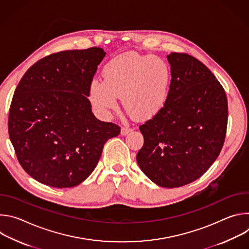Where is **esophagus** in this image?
<instances>
[{
    "instance_id": "34e87169",
    "label": "esophagus",
    "mask_w": 249,
    "mask_h": 249,
    "mask_svg": "<svg viewBox=\"0 0 249 249\" xmlns=\"http://www.w3.org/2000/svg\"><path fill=\"white\" fill-rule=\"evenodd\" d=\"M131 131H132V129L129 128V127H122V128H121V135L125 136V135H127L128 133H130Z\"/></svg>"
}]
</instances>
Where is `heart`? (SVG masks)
Wrapping results in <instances>:
<instances>
[{
    "instance_id": "heart-1",
    "label": "heart",
    "mask_w": 249,
    "mask_h": 249,
    "mask_svg": "<svg viewBox=\"0 0 249 249\" xmlns=\"http://www.w3.org/2000/svg\"><path fill=\"white\" fill-rule=\"evenodd\" d=\"M102 76L103 82L93 80L89 87L90 102L101 112L116 108L121 96L131 116L145 121L160 113L168 99L171 69L159 56L122 53L104 66Z\"/></svg>"
}]
</instances>
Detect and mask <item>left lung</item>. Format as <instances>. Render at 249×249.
Listing matches in <instances>:
<instances>
[{"label":"left lung","instance_id":"8db88e82","mask_svg":"<svg viewBox=\"0 0 249 249\" xmlns=\"http://www.w3.org/2000/svg\"><path fill=\"white\" fill-rule=\"evenodd\" d=\"M168 99L160 113L141 125L144 145L137 162L157 185L191 183L214 163L224 146L228 99L211 71L186 53L167 55Z\"/></svg>","mask_w":249,"mask_h":249}]
</instances>
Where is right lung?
<instances>
[{"label":"right lung","mask_w":249,"mask_h":249,"mask_svg":"<svg viewBox=\"0 0 249 249\" xmlns=\"http://www.w3.org/2000/svg\"><path fill=\"white\" fill-rule=\"evenodd\" d=\"M106 53L68 50L33 64L18 83L10 107L9 136L18 160L38 182L74 187L95 168L120 127L91 112L89 87Z\"/></svg>","instance_id":"obj_1"}]
</instances>
